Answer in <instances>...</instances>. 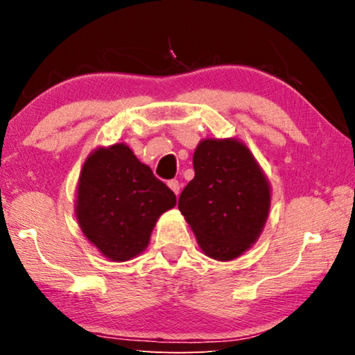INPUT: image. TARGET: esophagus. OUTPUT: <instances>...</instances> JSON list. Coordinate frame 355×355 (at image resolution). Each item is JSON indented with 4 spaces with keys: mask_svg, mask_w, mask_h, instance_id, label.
<instances>
[{
    "mask_svg": "<svg viewBox=\"0 0 355 355\" xmlns=\"http://www.w3.org/2000/svg\"><path fill=\"white\" fill-rule=\"evenodd\" d=\"M167 186H169V188L173 192H175L177 196L180 194V183H178V180H169V182H167Z\"/></svg>",
    "mask_w": 355,
    "mask_h": 355,
    "instance_id": "esophagus-1",
    "label": "esophagus"
}]
</instances>
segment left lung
Returning <instances> with one entry per match:
<instances>
[{
  "mask_svg": "<svg viewBox=\"0 0 355 355\" xmlns=\"http://www.w3.org/2000/svg\"><path fill=\"white\" fill-rule=\"evenodd\" d=\"M196 175L178 199L202 250L233 260L260 236L271 191L249 148L235 139H205L192 158Z\"/></svg>",
  "mask_w": 355,
  "mask_h": 355,
  "instance_id": "1",
  "label": "left lung"
}]
</instances>
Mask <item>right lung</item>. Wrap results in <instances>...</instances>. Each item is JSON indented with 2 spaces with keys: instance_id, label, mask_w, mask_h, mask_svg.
Here are the masks:
<instances>
[{
  "instance_id": "right-lung-1",
  "label": "right lung",
  "mask_w": 355,
  "mask_h": 355,
  "mask_svg": "<svg viewBox=\"0 0 355 355\" xmlns=\"http://www.w3.org/2000/svg\"><path fill=\"white\" fill-rule=\"evenodd\" d=\"M175 205L172 189L125 144L95 150L83 166L76 218L89 241L114 261L141 254L156 219Z\"/></svg>"
}]
</instances>
